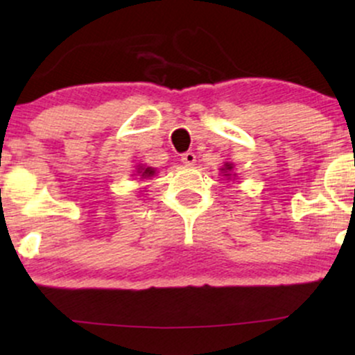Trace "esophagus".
<instances>
[{
	"label": "esophagus",
	"mask_w": 355,
	"mask_h": 355,
	"mask_svg": "<svg viewBox=\"0 0 355 355\" xmlns=\"http://www.w3.org/2000/svg\"><path fill=\"white\" fill-rule=\"evenodd\" d=\"M195 160H197V157H195L193 152H185L182 153V162L185 165H193Z\"/></svg>",
	"instance_id": "34e87169"
}]
</instances>
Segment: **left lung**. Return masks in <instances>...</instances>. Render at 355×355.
Masks as SVG:
<instances>
[{"label":"left lung","mask_w":355,"mask_h":355,"mask_svg":"<svg viewBox=\"0 0 355 355\" xmlns=\"http://www.w3.org/2000/svg\"><path fill=\"white\" fill-rule=\"evenodd\" d=\"M223 172H230V170H232V164H225V166H223ZM227 175V177H229V173H225Z\"/></svg>","instance_id":"obj_1"}]
</instances>
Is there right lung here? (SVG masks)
Wrapping results in <instances>:
<instances>
[{"instance_id":"obj_1","label":"right lung","mask_w":355,"mask_h":355,"mask_svg":"<svg viewBox=\"0 0 355 355\" xmlns=\"http://www.w3.org/2000/svg\"><path fill=\"white\" fill-rule=\"evenodd\" d=\"M141 170H144V172H138V173H141V177H144V178L152 177V175L155 173L153 168H141Z\"/></svg>"}]
</instances>
